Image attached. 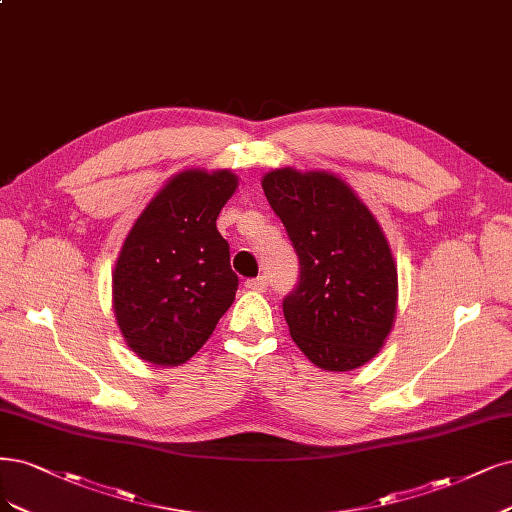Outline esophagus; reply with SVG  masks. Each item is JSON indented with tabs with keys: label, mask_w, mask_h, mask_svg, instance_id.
<instances>
[{
	"label": "esophagus",
	"mask_w": 512,
	"mask_h": 512,
	"mask_svg": "<svg viewBox=\"0 0 512 512\" xmlns=\"http://www.w3.org/2000/svg\"><path fill=\"white\" fill-rule=\"evenodd\" d=\"M245 288L252 290V292H264V290H267V277L248 279V281H245Z\"/></svg>",
	"instance_id": "obj_1"
}]
</instances>
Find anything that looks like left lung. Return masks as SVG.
I'll use <instances>...</instances> for the list:
<instances>
[{"instance_id": "obj_1", "label": "left lung", "mask_w": 512, "mask_h": 512, "mask_svg": "<svg viewBox=\"0 0 512 512\" xmlns=\"http://www.w3.org/2000/svg\"><path fill=\"white\" fill-rule=\"evenodd\" d=\"M262 190L301 262V281L284 298L292 341L334 373L373 360L398 307L396 262L373 211L330 171L273 169Z\"/></svg>"}]
</instances>
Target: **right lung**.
Masks as SVG:
<instances>
[{
    "instance_id": "1",
    "label": "right lung",
    "mask_w": 512,
    "mask_h": 512,
    "mask_svg": "<svg viewBox=\"0 0 512 512\" xmlns=\"http://www.w3.org/2000/svg\"><path fill=\"white\" fill-rule=\"evenodd\" d=\"M237 186L228 169L180 171L131 226L112 273V307L137 358L184 364L233 305L239 279L216 220Z\"/></svg>"
}]
</instances>
